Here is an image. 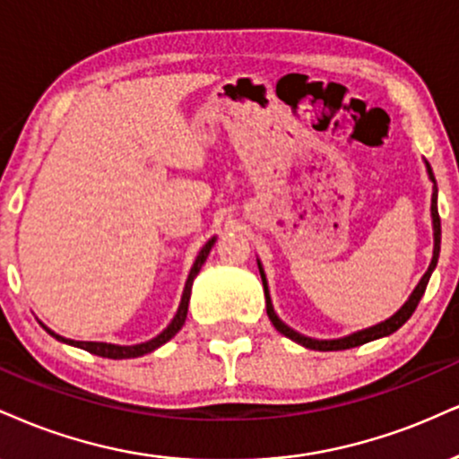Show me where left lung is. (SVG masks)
I'll return each instance as SVG.
<instances>
[{
	"label": "left lung",
	"mask_w": 459,
	"mask_h": 459,
	"mask_svg": "<svg viewBox=\"0 0 459 459\" xmlns=\"http://www.w3.org/2000/svg\"><path fill=\"white\" fill-rule=\"evenodd\" d=\"M425 170H428V177L429 181H432L434 187H432V207H429V213H432V230H434V252H432V263H429L428 272L423 273V278L419 280V284L415 286V290L408 295V299L404 301V306L400 307L395 314H391L387 320H383V323L378 325H372V327L368 329H359V331H352L349 335H342V338H333V340H318V338H307V335L299 333V331H295L289 325L284 323L282 318L278 316L273 310V303H272V295H269V284H267V275H264V269L261 261L258 263V272H261V280H263V289H264V301H267V316L269 320L273 323V327L280 331V333L286 335V338L297 342V344L306 346V349L310 351H346V349H355V346H361V344H368V342L372 340H378V338H387V335L394 333L402 327V325L406 323L408 318L412 316V312H415V307L419 306V301H421L423 292H425V286L429 282V275L436 269V263H438V254H440V218H438V187H436V179H434V173H432V167H429V162L425 160Z\"/></svg>",
	"instance_id": "left-lung-1"
}]
</instances>
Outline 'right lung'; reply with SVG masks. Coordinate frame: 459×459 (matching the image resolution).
<instances>
[{
  "label": "right lung",
  "mask_w": 459,
  "mask_h": 459,
  "mask_svg": "<svg viewBox=\"0 0 459 459\" xmlns=\"http://www.w3.org/2000/svg\"><path fill=\"white\" fill-rule=\"evenodd\" d=\"M215 239L218 237H212V239L207 241L205 246L201 247V252H198L195 264H192L190 273H187V280H186V286H184V292H181V301H179V307H177V314L173 316V320L167 325V329L160 331L156 338L147 340V342H141V344H130V346H124V344H110V342H81V340H70V338H64V335L55 333L53 329H48L47 325H42L44 329L48 331V333L53 335L55 340L64 342V344H70V346H76V349H82L87 352H91V355H98V357H107V359H134V357H143L147 355V352H153L156 349H160L162 344H167L170 338H175V333L184 327L186 323V316H187V303H190V292H192V282H195V278L201 272V267L205 264L209 252H212V247L215 244Z\"/></svg>",
  "instance_id": "right-lung-1"
}]
</instances>
